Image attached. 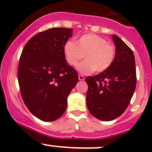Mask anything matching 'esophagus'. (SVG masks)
Listing matches in <instances>:
<instances>
[{"label": "esophagus", "instance_id": "34e87169", "mask_svg": "<svg viewBox=\"0 0 152 152\" xmlns=\"http://www.w3.org/2000/svg\"><path fill=\"white\" fill-rule=\"evenodd\" d=\"M79 79L80 81H84L85 80V76H84L83 75L79 74Z\"/></svg>", "mask_w": 152, "mask_h": 152}]
</instances>
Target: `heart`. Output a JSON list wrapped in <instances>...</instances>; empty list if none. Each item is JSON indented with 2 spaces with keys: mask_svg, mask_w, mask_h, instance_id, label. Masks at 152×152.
I'll use <instances>...</instances> for the list:
<instances>
[{
  "mask_svg": "<svg viewBox=\"0 0 152 152\" xmlns=\"http://www.w3.org/2000/svg\"><path fill=\"white\" fill-rule=\"evenodd\" d=\"M63 51L66 62L72 66H76L85 55L86 60L78 65L77 70L85 74H90L95 70L102 73L107 70L115 56L114 45L95 34L82 35L76 42L67 41L64 44Z\"/></svg>",
  "mask_w": 152,
  "mask_h": 152,
  "instance_id": "heart-1",
  "label": "heart"
}]
</instances>
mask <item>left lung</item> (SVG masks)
<instances>
[{
  "label": "left lung",
  "instance_id": "left-lung-1",
  "mask_svg": "<svg viewBox=\"0 0 152 152\" xmlns=\"http://www.w3.org/2000/svg\"><path fill=\"white\" fill-rule=\"evenodd\" d=\"M115 46L113 63L95 76H87L86 96L89 112L99 120L108 121L122 115L136 87L135 60L133 51L121 38L113 35Z\"/></svg>",
  "mask_w": 152,
  "mask_h": 152
}]
</instances>
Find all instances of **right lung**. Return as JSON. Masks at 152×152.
Returning a JSON list of instances; mask_svg holds the SVG:
<instances>
[{"label": "right lung", "mask_w": 152, "mask_h": 152, "mask_svg": "<svg viewBox=\"0 0 152 152\" xmlns=\"http://www.w3.org/2000/svg\"><path fill=\"white\" fill-rule=\"evenodd\" d=\"M72 36L71 28L39 32L26 44L20 58L21 96L29 111L44 121H53L64 114L67 96L79 80L63 51L64 44Z\"/></svg>", "instance_id": "add662e5"}]
</instances>
